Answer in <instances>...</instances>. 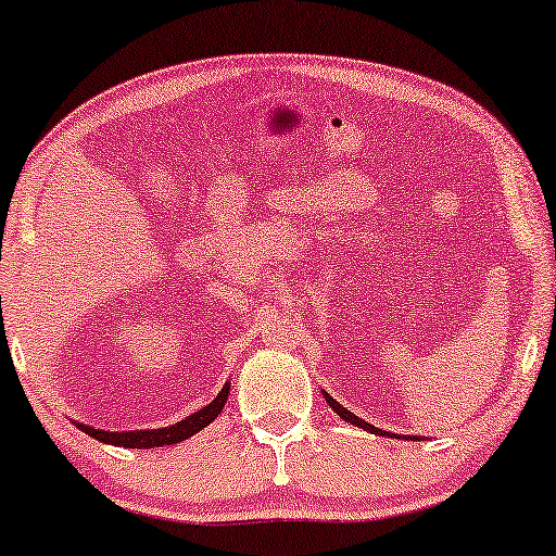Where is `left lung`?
<instances>
[{
	"instance_id": "8db88e82",
	"label": "left lung",
	"mask_w": 556,
	"mask_h": 556,
	"mask_svg": "<svg viewBox=\"0 0 556 556\" xmlns=\"http://www.w3.org/2000/svg\"><path fill=\"white\" fill-rule=\"evenodd\" d=\"M323 395H326V403L332 407V409H336V415H340V417H343V420L345 422H350V425H355V427H363V430L365 432H372V434H388V438H392V432H386V430H378V427H375V425H370V422H365L363 420V417H357V415H353V413H350V409H345L343 405H340L338 403V400H332L330 395H328V392H323ZM395 438H397V434H395ZM400 438H403V440H420V438H405V434H400Z\"/></svg>"
}]
</instances>
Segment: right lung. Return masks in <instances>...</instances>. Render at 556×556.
I'll list each match as a JSON object with an SVG mask.
<instances>
[{
  "mask_svg": "<svg viewBox=\"0 0 556 556\" xmlns=\"http://www.w3.org/2000/svg\"><path fill=\"white\" fill-rule=\"evenodd\" d=\"M228 390L230 382H226L216 400H211L206 407L195 409L193 415L184 417L181 422H174L170 427H159V430H124V432H109V430H97V427L74 422L81 432H87L89 438L104 442V445L114 447H131V450H149V447H164V445H176V442H184L193 438L195 432H201L203 427L211 425L220 415V409L228 403Z\"/></svg>",
  "mask_w": 556,
  "mask_h": 556,
  "instance_id": "add662e5",
  "label": "right lung"
}]
</instances>
